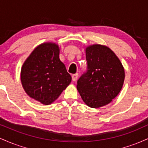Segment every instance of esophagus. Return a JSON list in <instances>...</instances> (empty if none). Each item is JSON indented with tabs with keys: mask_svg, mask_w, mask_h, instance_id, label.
Here are the masks:
<instances>
[{
	"mask_svg": "<svg viewBox=\"0 0 148 148\" xmlns=\"http://www.w3.org/2000/svg\"><path fill=\"white\" fill-rule=\"evenodd\" d=\"M72 81H76V79H77V78H78V74H73V75L72 76Z\"/></svg>",
	"mask_w": 148,
	"mask_h": 148,
	"instance_id": "esophagus-1",
	"label": "esophagus"
}]
</instances>
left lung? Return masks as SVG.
Segmentation results:
<instances>
[{"instance_id": "8db88e82", "label": "left lung", "mask_w": 148, "mask_h": 148, "mask_svg": "<svg viewBox=\"0 0 148 148\" xmlns=\"http://www.w3.org/2000/svg\"><path fill=\"white\" fill-rule=\"evenodd\" d=\"M87 69L77 81L82 99L91 108L105 106L123 88L125 70L118 58L109 48L94 45L86 49Z\"/></svg>"}]
</instances>
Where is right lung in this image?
Masks as SVG:
<instances>
[{
    "label": "right lung",
    "instance_id": "right-lung-1",
    "mask_svg": "<svg viewBox=\"0 0 148 148\" xmlns=\"http://www.w3.org/2000/svg\"><path fill=\"white\" fill-rule=\"evenodd\" d=\"M21 80L30 97L48 105L69 86L72 77L59 59L58 46L45 43L34 49L25 61Z\"/></svg>",
    "mask_w": 148,
    "mask_h": 148
}]
</instances>
